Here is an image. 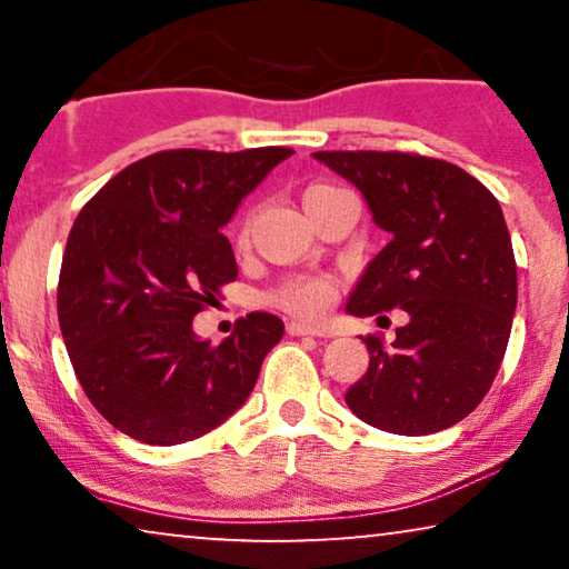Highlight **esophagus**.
<instances>
[{"label": "esophagus", "instance_id": "esophagus-1", "mask_svg": "<svg viewBox=\"0 0 569 569\" xmlns=\"http://www.w3.org/2000/svg\"><path fill=\"white\" fill-rule=\"evenodd\" d=\"M287 333H290V337H321V331L313 329V326L302 323V321L287 323Z\"/></svg>", "mask_w": 569, "mask_h": 569}]
</instances>
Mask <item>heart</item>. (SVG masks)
<instances>
[{"label":"heart","instance_id":"obj_1","mask_svg":"<svg viewBox=\"0 0 569 569\" xmlns=\"http://www.w3.org/2000/svg\"><path fill=\"white\" fill-rule=\"evenodd\" d=\"M321 189H329V186L316 183V186H310L306 193H313ZM246 236H248V230L240 232V238H246ZM333 295H337V290H333L331 279L300 277V279H292V282H287L282 290L277 292V300L282 302L287 310H292V313L306 316V318H321L326 310L331 308Z\"/></svg>","mask_w":569,"mask_h":569}]
</instances>
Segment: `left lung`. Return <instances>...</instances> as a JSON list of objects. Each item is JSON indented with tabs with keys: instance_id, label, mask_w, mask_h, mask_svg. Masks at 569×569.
<instances>
[{
	"instance_id": "1",
	"label": "left lung",
	"mask_w": 569,
	"mask_h": 569,
	"mask_svg": "<svg viewBox=\"0 0 569 569\" xmlns=\"http://www.w3.org/2000/svg\"><path fill=\"white\" fill-rule=\"evenodd\" d=\"M368 201L388 243L365 267L349 316L401 308L396 339L365 337L370 365L345 401L362 422L430 435L485 399L508 349L518 269L500 201L453 162L407 152H313Z\"/></svg>"
}]
</instances>
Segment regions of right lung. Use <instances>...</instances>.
I'll list each match as a JSON object with an SVG mask.
<instances>
[{
    "mask_svg": "<svg viewBox=\"0 0 569 569\" xmlns=\"http://www.w3.org/2000/svg\"><path fill=\"white\" fill-rule=\"evenodd\" d=\"M290 154L154 152L77 214L61 259L59 326L82 391L116 430L178 446L220 427L251 396L284 323L248 313L217 347L191 323L238 277L222 228Z\"/></svg>",
    "mask_w": 569,
    "mask_h": 569,
    "instance_id": "1",
    "label": "right lung"
}]
</instances>
